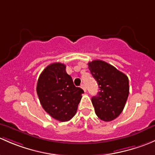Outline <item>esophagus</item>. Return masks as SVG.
Here are the masks:
<instances>
[{
  "mask_svg": "<svg viewBox=\"0 0 155 155\" xmlns=\"http://www.w3.org/2000/svg\"><path fill=\"white\" fill-rule=\"evenodd\" d=\"M81 88H82L83 89H84V92H87V88H86V86L84 85V84H81Z\"/></svg>",
  "mask_w": 155,
  "mask_h": 155,
  "instance_id": "1",
  "label": "esophagus"
}]
</instances>
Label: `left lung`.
<instances>
[{"label":"left lung","instance_id":"8db88e82","mask_svg":"<svg viewBox=\"0 0 155 155\" xmlns=\"http://www.w3.org/2000/svg\"><path fill=\"white\" fill-rule=\"evenodd\" d=\"M88 66L99 87L98 95L92 98L95 114L104 122L112 121L125 107L129 95L128 78L102 60L89 62Z\"/></svg>","mask_w":155,"mask_h":155}]
</instances>
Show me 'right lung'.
I'll list each match as a JSON object with an SVG mask.
<instances>
[{"mask_svg": "<svg viewBox=\"0 0 155 155\" xmlns=\"http://www.w3.org/2000/svg\"><path fill=\"white\" fill-rule=\"evenodd\" d=\"M66 67L60 63L48 66L41 73L36 86L43 109L60 122H67L75 115L84 92L74 85Z\"/></svg>", "mask_w": 155, "mask_h": 155, "instance_id": "obj_1", "label": "right lung"}]
</instances>
